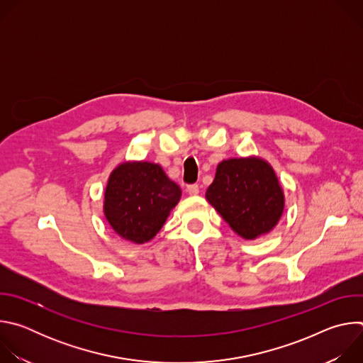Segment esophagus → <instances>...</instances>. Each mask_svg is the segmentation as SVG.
Masks as SVG:
<instances>
[{
  "label": "esophagus",
  "instance_id": "obj_1",
  "mask_svg": "<svg viewBox=\"0 0 363 363\" xmlns=\"http://www.w3.org/2000/svg\"><path fill=\"white\" fill-rule=\"evenodd\" d=\"M186 191L189 195H196L199 192V186L196 184H191L186 186Z\"/></svg>",
  "mask_w": 363,
  "mask_h": 363
}]
</instances>
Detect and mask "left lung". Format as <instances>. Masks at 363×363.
<instances>
[{
  "label": "left lung",
  "instance_id": "obj_1",
  "mask_svg": "<svg viewBox=\"0 0 363 363\" xmlns=\"http://www.w3.org/2000/svg\"><path fill=\"white\" fill-rule=\"evenodd\" d=\"M205 198L245 240L270 233L284 210V194L274 169L257 157L220 162Z\"/></svg>",
  "mask_w": 363,
  "mask_h": 363
}]
</instances>
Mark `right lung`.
Wrapping results in <instances>:
<instances>
[{"label":"right lung","mask_w":363,"mask_h":363,"mask_svg":"<svg viewBox=\"0 0 363 363\" xmlns=\"http://www.w3.org/2000/svg\"><path fill=\"white\" fill-rule=\"evenodd\" d=\"M181 198L158 164L123 162L109 177L103 211L111 227L135 244L152 240Z\"/></svg>","instance_id":"add662e5"}]
</instances>
